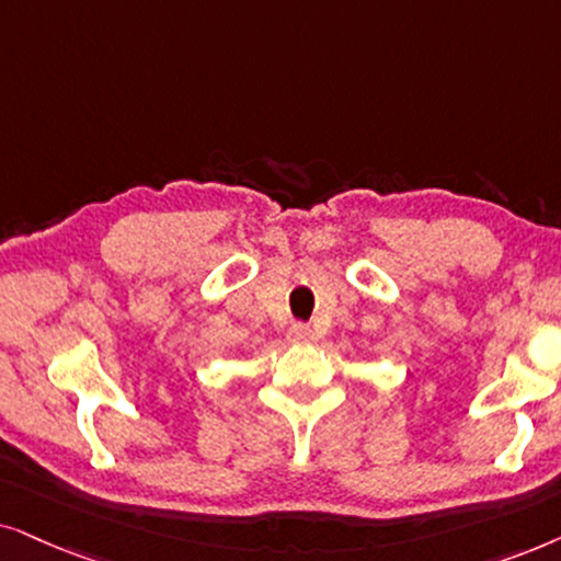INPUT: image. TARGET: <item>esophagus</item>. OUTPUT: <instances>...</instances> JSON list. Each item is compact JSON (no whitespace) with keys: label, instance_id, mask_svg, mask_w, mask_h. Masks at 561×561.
Wrapping results in <instances>:
<instances>
[{"label":"esophagus","instance_id":"1","mask_svg":"<svg viewBox=\"0 0 561 561\" xmlns=\"http://www.w3.org/2000/svg\"><path fill=\"white\" fill-rule=\"evenodd\" d=\"M287 335H289V341H293V343H310L312 339H316L312 328L305 325V323H293V325H289Z\"/></svg>","mask_w":561,"mask_h":561}]
</instances>
